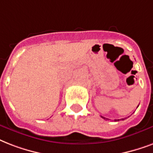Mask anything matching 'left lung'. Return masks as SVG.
Segmentation results:
<instances>
[{"instance_id": "obj_1", "label": "left lung", "mask_w": 153, "mask_h": 153, "mask_svg": "<svg viewBox=\"0 0 153 153\" xmlns=\"http://www.w3.org/2000/svg\"><path fill=\"white\" fill-rule=\"evenodd\" d=\"M137 107H138V106H137ZM103 118V119H105V120H109V119H108V118H105V117H101ZM121 120H124V119H121ZM116 120V121H117V120Z\"/></svg>"}]
</instances>
